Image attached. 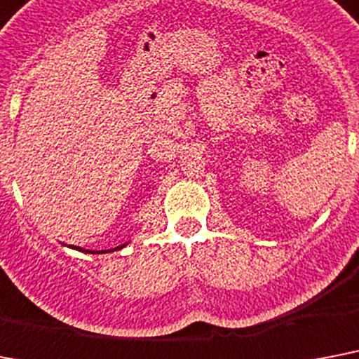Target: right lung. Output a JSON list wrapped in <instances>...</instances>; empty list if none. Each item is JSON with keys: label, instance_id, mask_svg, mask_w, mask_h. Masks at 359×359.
Returning <instances> with one entry per match:
<instances>
[{"label": "right lung", "instance_id": "add662e5", "mask_svg": "<svg viewBox=\"0 0 359 359\" xmlns=\"http://www.w3.org/2000/svg\"><path fill=\"white\" fill-rule=\"evenodd\" d=\"M121 247H125V245H121ZM121 247H116V249H112V250H119ZM79 250H83V249H79ZM86 252H94V255H97V250H86ZM101 252H107V250H101ZM109 252H110V250H109Z\"/></svg>", "mask_w": 359, "mask_h": 359}]
</instances>
